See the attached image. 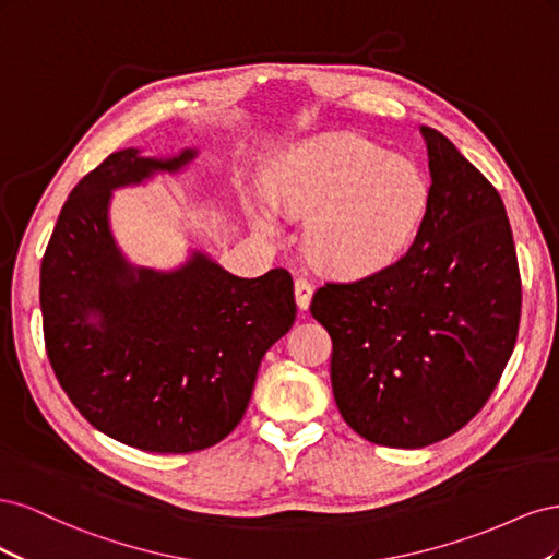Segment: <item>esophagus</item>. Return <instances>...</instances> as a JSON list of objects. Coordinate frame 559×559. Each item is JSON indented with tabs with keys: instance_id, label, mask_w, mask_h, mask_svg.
<instances>
[{
	"instance_id": "esophagus-1",
	"label": "esophagus",
	"mask_w": 559,
	"mask_h": 559,
	"mask_svg": "<svg viewBox=\"0 0 559 559\" xmlns=\"http://www.w3.org/2000/svg\"><path fill=\"white\" fill-rule=\"evenodd\" d=\"M294 289H296V302H298V308H300V310H308V308H310V300H312L314 286H312L306 277H298V280L294 282Z\"/></svg>"
}]
</instances>
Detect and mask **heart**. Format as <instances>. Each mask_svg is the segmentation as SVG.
<instances>
[{"instance_id":"1","label":"heart","mask_w":559,"mask_h":559,"mask_svg":"<svg viewBox=\"0 0 559 559\" xmlns=\"http://www.w3.org/2000/svg\"><path fill=\"white\" fill-rule=\"evenodd\" d=\"M267 200L289 218H308L310 261L335 277H366L394 263L427 212L417 167L354 132L294 144L270 167ZM251 224L277 238V216L249 207Z\"/></svg>"}]
</instances>
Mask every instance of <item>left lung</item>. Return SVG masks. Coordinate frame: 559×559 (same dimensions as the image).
<instances>
[{
	"instance_id": "8db88e82",
	"label": "left lung",
	"mask_w": 559,
	"mask_h": 559,
	"mask_svg": "<svg viewBox=\"0 0 559 559\" xmlns=\"http://www.w3.org/2000/svg\"><path fill=\"white\" fill-rule=\"evenodd\" d=\"M419 130L431 186L415 242L380 273L319 286L310 306L333 341L343 419L370 443L405 450L478 415L511 359L522 306L501 195L445 134Z\"/></svg>"
}]
</instances>
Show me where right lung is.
<instances>
[{"instance_id":"obj_1","label":"right lung","mask_w":559,"mask_h":559,"mask_svg":"<svg viewBox=\"0 0 559 559\" xmlns=\"http://www.w3.org/2000/svg\"><path fill=\"white\" fill-rule=\"evenodd\" d=\"M195 158L116 151L67 198L41 261L48 361L95 429L144 452L216 445L240 425L261 359L296 319L284 267L245 280L202 251L177 270L132 265L109 228L111 191Z\"/></svg>"}]
</instances>
